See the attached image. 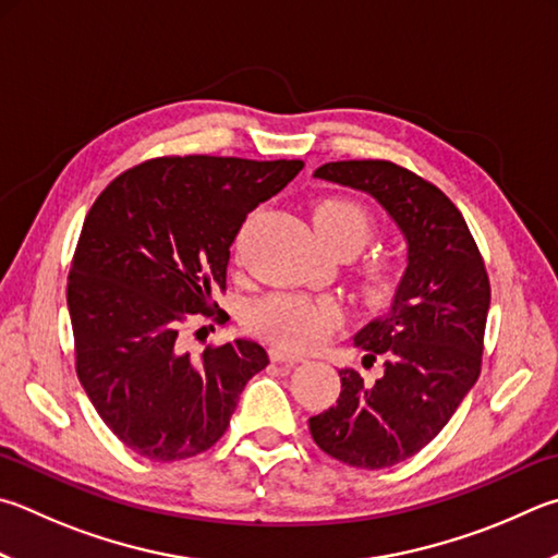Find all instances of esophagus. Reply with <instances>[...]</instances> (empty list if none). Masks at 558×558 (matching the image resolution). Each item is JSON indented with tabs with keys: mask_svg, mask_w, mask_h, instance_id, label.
Returning a JSON list of instances; mask_svg holds the SVG:
<instances>
[{
	"mask_svg": "<svg viewBox=\"0 0 558 558\" xmlns=\"http://www.w3.org/2000/svg\"><path fill=\"white\" fill-rule=\"evenodd\" d=\"M270 361L272 363H288V366H295V363H300L302 359L300 356H290V353H286L282 349H270Z\"/></svg>",
	"mask_w": 558,
	"mask_h": 558,
	"instance_id": "1",
	"label": "esophagus"
}]
</instances>
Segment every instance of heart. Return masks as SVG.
I'll use <instances>...</instances> for the list:
<instances>
[{
    "instance_id": "obj_1",
    "label": "heart",
    "mask_w": 558,
    "mask_h": 558,
    "mask_svg": "<svg viewBox=\"0 0 558 558\" xmlns=\"http://www.w3.org/2000/svg\"><path fill=\"white\" fill-rule=\"evenodd\" d=\"M312 221L317 234L331 251L353 253L376 231L368 209L349 197H324L314 205ZM361 286L371 300L388 298L395 286V266L390 260H368L361 268ZM246 327L286 351H305L317 347L339 324V312L329 300L298 295V292H270L251 302L244 314Z\"/></svg>"
}]
</instances>
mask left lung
<instances>
[{"mask_svg":"<svg viewBox=\"0 0 558 558\" xmlns=\"http://www.w3.org/2000/svg\"><path fill=\"white\" fill-rule=\"evenodd\" d=\"M314 175L368 192L408 241L390 310L353 343L383 376L341 368L333 408L310 417L317 447L353 469H390L437 437L481 376L490 282L465 219L444 192L390 160H337Z\"/></svg>","mask_w":558,"mask_h":558,"instance_id":"8db88e82","label":"left lung"}]
</instances>
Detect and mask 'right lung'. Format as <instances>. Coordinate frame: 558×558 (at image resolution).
Wrapping results in <instances>:
<instances>
[{
	"label": "right lung",
	"instance_id": "1",
	"mask_svg": "<svg viewBox=\"0 0 558 558\" xmlns=\"http://www.w3.org/2000/svg\"><path fill=\"white\" fill-rule=\"evenodd\" d=\"M302 160L154 158L111 180L87 211L68 310L89 402L131 451L180 461L215 447L268 353L234 339L199 356L178 331L192 314L227 322L231 244L248 211L288 185Z\"/></svg>",
	"mask_w": 558,
	"mask_h": 558
}]
</instances>
